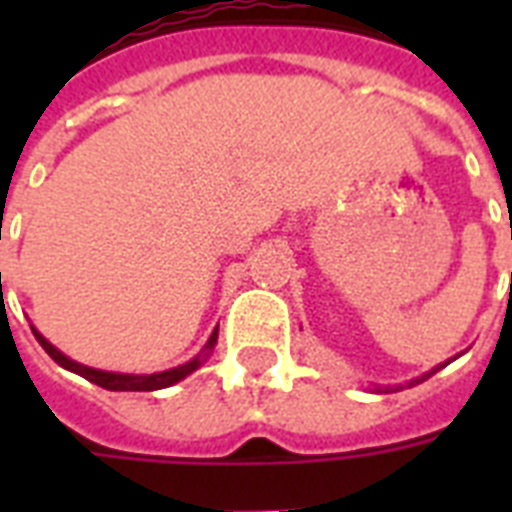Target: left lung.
<instances>
[{"instance_id":"8db88e82","label":"left lung","mask_w":512,"mask_h":512,"mask_svg":"<svg viewBox=\"0 0 512 512\" xmlns=\"http://www.w3.org/2000/svg\"><path fill=\"white\" fill-rule=\"evenodd\" d=\"M441 366H446V364H441ZM441 366H436V369H433V372H428V374H425V377H420V380H414V382H422V380H428L430 374H436L438 369H441ZM414 382H409V385H414ZM388 390H390V388H385V393H388Z\"/></svg>"}]
</instances>
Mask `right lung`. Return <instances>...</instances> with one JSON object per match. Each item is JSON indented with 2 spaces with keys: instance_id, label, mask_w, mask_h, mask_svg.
I'll use <instances>...</instances> for the list:
<instances>
[{
  "instance_id": "right-lung-1",
  "label": "right lung",
  "mask_w": 512,
  "mask_h": 512,
  "mask_svg": "<svg viewBox=\"0 0 512 512\" xmlns=\"http://www.w3.org/2000/svg\"><path fill=\"white\" fill-rule=\"evenodd\" d=\"M34 337L39 340V345H42L47 353H50L52 361H58L63 369H71V372L82 374L84 380L95 382V385H100V388L106 390H162V388H170V385H175V382H180L183 377H188L191 372H196L204 361L209 358V353H212V348H215L217 342V329L212 332V337H209V342L204 345V350H201L199 356L191 358L188 364L183 366H175V369H167V372H159V374H116V372H100V369H90V366L84 364H76V361H71L68 356H63L55 345H50V342L44 340L39 332L34 329Z\"/></svg>"
}]
</instances>
